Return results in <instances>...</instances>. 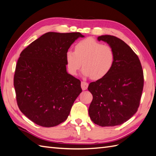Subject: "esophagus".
Returning <instances> with one entry per match:
<instances>
[{"instance_id":"1","label":"esophagus","mask_w":156,"mask_h":156,"mask_svg":"<svg viewBox=\"0 0 156 156\" xmlns=\"http://www.w3.org/2000/svg\"><path fill=\"white\" fill-rule=\"evenodd\" d=\"M81 88H82V89H83V90H86L87 88H88L89 84H88V83L85 82V81H82V82H81Z\"/></svg>"}]
</instances>
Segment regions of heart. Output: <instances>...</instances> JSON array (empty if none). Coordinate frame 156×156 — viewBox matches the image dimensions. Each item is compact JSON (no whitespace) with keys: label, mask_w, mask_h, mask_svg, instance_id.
Masks as SVG:
<instances>
[{"label":"heart","mask_w":156,"mask_h":156,"mask_svg":"<svg viewBox=\"0 0 156 156\" xmlns=\"http://www.w3.org/2000/svg\"><path fill=\"white\" fill-rule=\"evenodd\" d=\"M69 73L75 75L83 66L82 74L94 80L105 77L114 66L115 54L112 47L93 37L82 40L75 45V51L68 50L66 54Z\"/></svg>","instance_id":"1"}]
</instances>
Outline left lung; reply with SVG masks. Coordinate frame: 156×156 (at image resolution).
I'll list each match as a JSON object with an SVG mask.
<instances>
[{
  "instance_id": "obj_1",
  "label": "left lung",
  "mask_w": 156,
  "mask_h": 156,
  "mask_svg": "<svg viewBox=\"0 0 156 156\" xmlns=\"http://www.w3.org/2000/svg\"><path fill=\"white\" fill-rule=\"evenodd\" d=\"M97 39L112 47L115 61L105 77L88 87L93 94L89 115L98 126H115L126 122L137 112L144 87L143 70L138 55L124 41L111 35Z\"/></svg>"
}]
</instances>
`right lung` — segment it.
Wrapping results in <instances>:
<instances>
[{"instance_id": "add662e5", "label": "right lung", "mask_w": 156, "mask_h": 156, "mask_svg": "<svg viewBox=\"0 0 156 156\" xmlns=\"http://www.w3.org/2000/svg\"><path fill=\"white\" fill-rule=\"evenodd\" d=\"M83 37L79 32H48L21 52L14 77L17 104L39 126L64 122L81 93V81L67 72L66 54Z\"/></svg>"}]
</instances>
